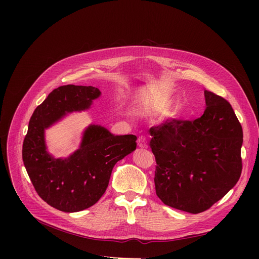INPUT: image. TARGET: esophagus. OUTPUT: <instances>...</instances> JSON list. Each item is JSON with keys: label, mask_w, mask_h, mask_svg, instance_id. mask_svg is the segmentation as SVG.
<instances>
[{"label": "esophagus", "mask_w": 259, "mask_h": 259, "mask_svg": "<svg viewBox=\"0 0 259 259\" xmlns=\"http://www.w3.org/2000/svg\"><path fill=\"white\" fill-rule=\"evenodd\" d=\"M138 145H139V147H140V148H144V149L148 148V145H147V140H146L144 137H141V138H139V140H138Z\"/></svg>", "instance_id": "esophagus-1"}]
</instances>
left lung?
<instances>
[{
    "instance_id": "1",
    "label": "left lung",
    "mask_w": 259,
    "mask_h": 259,
    "mask_svg": "<svg viewBox=\"0 0 259 259\" xmlns=\"http://www.w3.org/2000/svg\"><path fill=\"white\" fill-rule=\"evenodd\" d=\"M206 110L194 120L149 129L155 191L165 205L197 214L222 199L241 174L242 128L232 106L205 90Z\"/></svg>"
}]
</instances>
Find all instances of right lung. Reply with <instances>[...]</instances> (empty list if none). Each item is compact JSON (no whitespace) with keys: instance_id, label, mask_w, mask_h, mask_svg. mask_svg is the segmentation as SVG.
<instances>
[{"instance_id":"1","label":"right lung","mask_w":259,"mask_h":259,"mask_svg":"<svg viewBox=\"0 0 259 259\" xmlns=\"http://www.w3.org/2000/svg\"><path fill=\"white\" fill-rule=\"evenodd\" d=\"M100 95L92 86H61L36 107L29 120L22 150L24 166L38 196L63 212H78L98 202L114 165L137 149L135 135H114L91 124L71 155L54 158L49 154L45 129L67 113L87 110Z\"/></svg>"}]
</instances>
